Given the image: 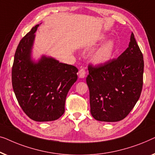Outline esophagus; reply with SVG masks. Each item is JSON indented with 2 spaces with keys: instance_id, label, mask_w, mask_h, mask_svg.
Returning a JSON list of instances; mask_svg holds the SVG:
<instances>
[{
  "instance_id": "34e87169",
  "label": "esophagus",
  "mask_w": 155,
  "mask_h": 155,
  "mask_svg": "<svg viewBox=\"0 0 155 155\" xmlns=\"http://www.w3.org/2000/svg\"><path fill=\"white\" fill-rule=\"evenodd\" d=\"M86 76V70L84 68H81L78 71V77L79 78H84Z\"/></svg>"
}]
</instances>
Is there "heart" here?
I'll return each mask as SVG.
<instances>
[{
  "label": "heart",
  "instance_id": "1",
  "mask_svg": "<svg viewBox=\"0 0 155 155\" xmlns=\"http://www.w3.org/2000/svg\"><path fill=\"white\" fill-rule=\"evenodd\" d=\"M102 36L100 39H104ZM114 51V43L112 41H107L98 48L92 55V61L95 64H104L112 58Z\"/></svg>",
  "mask_w": 155,
  "mask_h": 155
}]
</instances>
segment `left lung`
Masks as SVG:
<instances>
[{
    "label": "left lung",
    "instance_id": "obj_1",
    "mask_svg": "<svg viewBox=\"0 0 155 155\" xmlns=\"http://www.w3.org/2000/svg\"><path fill=\"white\" fill-rule=\"evenodd\" d=\"M88 69L86 83L93 118L107 122L124 119L138 102L143 84V56L134 34L119 58L95 66L90 64Z\"/></svg>",
    "mask_w": 155,
    "mask_h": 155
}]
</instances>
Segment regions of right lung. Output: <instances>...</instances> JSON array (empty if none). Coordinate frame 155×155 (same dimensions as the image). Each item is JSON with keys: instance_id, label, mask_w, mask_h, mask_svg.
Segmentation results:
<instances>
[{"instance_id": "right-lung-1", "label": "right lung", "mask_w": 155, "mask_h": 155, "mask_svg": "<svg viewBox=\"0 0 155 155\" xmlns=\"http://www.w3.org/2000/svg\"><path fill=\"white\" fill-rule=\"evenodd\" d=\"M38 25L21 39L15 53L12 84L24 112L36 121H51L64 112L69 89L77 80L78 69L43 56L37 63L31 60V50Z\"/></svg>"}]
</instances>
